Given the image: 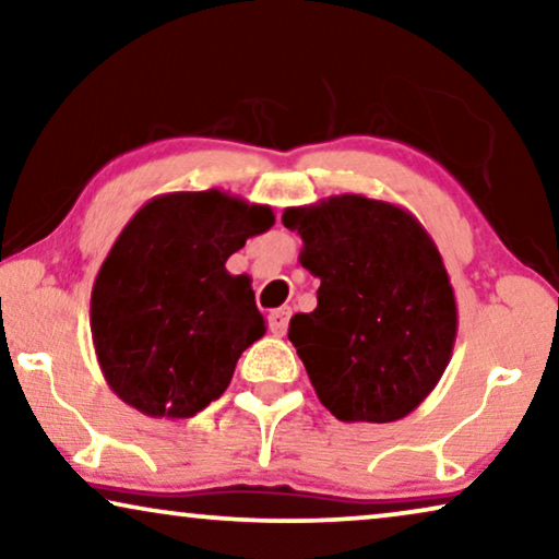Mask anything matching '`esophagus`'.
<instances>
[{
    "mask_svg": "<svg viewBox=\"0 0 559 559\" xmlns=\"http://www.w3.org/2000/svg\"><path fill=\"white\" fill-rule=\"evenodd\" d=\"M289 316H293V310H289L287 305H285V308L272 310V312H270V331H272L274 335H285V333H287Z\"/></svg>",
    "mask_w": 559,
    "mask_h": 559,
    "instance_id": "obj_1",
    "label": "esophagus"
}]
</instances>
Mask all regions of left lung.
<instances>
[{
    "label": "left lung",
    "instance_id": "1",
    "mask_svg": "<svg viewBox=\"0 0 559 559\" xmlns=\"http://www.w3.org/2000/svg\"><path fill=\"white\" fill-rule=\"evenodd\" d=\"M318 308L289 320L323 407L341 423H394L438 386L453 356L457 305L442 257L407 209L343 193L285 209Z\"/></svg>",
    "mask_w": 559,
    "mask_h": 559
}]
</instances>
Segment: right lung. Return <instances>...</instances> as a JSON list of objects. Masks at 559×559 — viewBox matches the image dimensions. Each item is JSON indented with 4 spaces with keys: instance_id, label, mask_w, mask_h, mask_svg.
<instances>
[{
    "instance_id": "1",
    "label": "right lung",
    "mask_w": 559,
    "mask_h": 559,
    "mask_svg": "<svg viewBox=\"0 0 559 559\" xmlns=\"http://www.w3.org/2000/svg\"><path fill=\"white\" fill-rule=\"evenodd\" d=\"M272 226L270 205L216 188L155 195L134 213L91 293L96 358L121 402L186 419L226 392L266 333L251 280L226 259Z\"/></svg>"
}]
</instances>
